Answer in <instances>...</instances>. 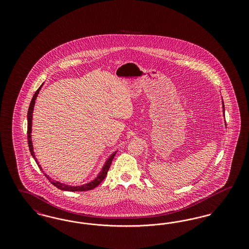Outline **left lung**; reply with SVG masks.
I'll return each instance as SVG.
<instances>
[{
  "instance_id": "8db88e82",
  "label": "left lung",
  "mask_w": 249,
  "mask_h": 249,
  "mask_svg": "<svg viewBox=\"0 0 249 249\" xmlns=\"http://www.w3.org/2000/svg\"><path fill=\"white\" fill-rule=\"evenodd\" d=\"M225 112V108H224V104H223V113Z\"/></svg>"
}]
</instances>
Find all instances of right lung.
Instances as JSON below:
<instances>
[{
    "mask_svg": "<svg viewBox=\"0 0 249 249\" xmlns=\"http://www.w3.org/2000/svg\"><path fill=\"white\" fill-rule=\"evenodd\" d=\"M41 88H42V86H41V87L36 90V93L34 95V97H33L32 101H31L30 107H29V110H28V116H27V118H28V132H27V135H28V143H29L30 152H31V154L33 156V158L36 160V162H37V160L36 159V155H35V152H34V147H33L32 135H31V133H32V120H33V112H34V107H35V104H36V97H37V95L39 93V91H40ZM116 153H117V152L113 153V154L111 155V156L108 158V160H107L106 164H105L104 167H103V169H102L101 173L99 174V176H98L97 178H95L94 180H92L91 182H89V183H88V184L82 185V186L71 187V186H69V185H65V184H63V183H60L59 181L53 180L52 178H49L48 175H46L45 173H44V174H45L46 178H48V180L50 181V183H51L52 185H54L56 188L59 189V190H65V191H87V190H93V189L96 188L98 185H100V184L102 183V181H103V180L106 178V177H107V172H108V170H109V168H110V165H111V163H112V160H113V159H114V157H115ZM37 164L39 166V168L42 170L41 166L39 165V163H38V162H37Z\"/></svg>",
    "mask_w": 249,
    "mask_h": 249,
    "instance_id": "right-lung-1",
    "label": "right lung"
}]
</instances>
